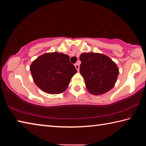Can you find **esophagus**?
I'll use <instances>...</instances> for the list:
<instances>
[{
    "label": "esophagus",
    "mask_w": 146,
    "mask_h": 146,
    "mask_svg": "<svg viewBox=\"0 0 146 146\" xmlns=\"http://www.w3.org/2000/svg\"><path fill=\"white\" fill-rule=\"evenodd\" d=\"M75 67L76 69V70L78 71H79V69H80V66H79V64L78 63H76L75 64Z\"/></svg>",
    "instance_id": "1"
}]
</instances>
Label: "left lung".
Wrapping results in <instances>:
<instances>
[{
  "label": "left lung",
  "instance_id": "8db88e82",
  "mask_svg": "<svg viewBox=\"0 0 146 146\" xmlns=\"http://www.w3.org/2000/svg\"><path fill=\"white\" fill-rule=\"evenodd\" d=\"M80 60V73L89 93L100 95L114 87L119 70L109 56L98 53H83Z\"/></svg>",
  "mask_w": 146,
  "mask_h": 146
}]
</instances>
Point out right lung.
<instances>
[{"label": "right lung", "mask_w": 146, "mask_h": 146, "mask_svg": "<svg viewBox=\"0 0 146 146\" xmlns=\"http://www.w3.org/2000/svg\"><path fill=\"white\" fill-rule=\"evenodd\" d=\"M34 82L44 92L58 94L68 88L71 78L77 72L70 56L62 53H46L30 65Z\"/></svg>", "instance_id": "1"}]
</instances>
